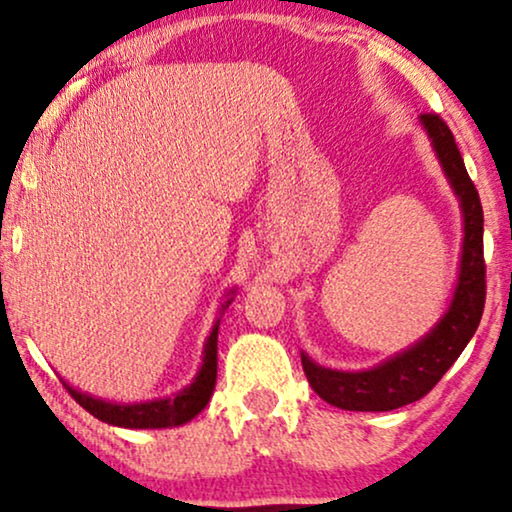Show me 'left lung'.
I'll list each match as a JSON object with an SVG mask.
<instances>
[{"label": "left lung", "mask_w": 512, "mask_h": 512, "mask_svg": "<svg viewBox=\"0 0 512 512\" xmlns=\"http://www.w3.org/2000/svg\"><path fill=\"white\" fill-rule=\"evenodd\" d=\"M421 124L433 141V150L440 159L444 176L449 178L451 188L461 202L463 249L459 282H456L449 310L430 329V334L404 353H397L376 367L364 371L327 369L301 353L308 383L324 402L334 404L338 409L390 411L421 400L437 386V381L447 374L451 364L459 360L482 320L487 280H484V216L480 195H477L475 183L470 181L454 134L444 124V119L435 112H426L421 115Z\"/></svg>", "instance_id": "8db88e82"}]
</instances>
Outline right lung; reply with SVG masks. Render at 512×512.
Segmentation results:
<instances>
[{
  "label": "right lung",
  "mask_w": 512,
  "mask_h": 512,
  "mask_svg": "<svg viewBox=\"0 0 512 512\" xmlns=\"http://www.w3.org/2000/svg\"><path fill=\"white\" fill-rule=\"evenodd\" d=\"M230 294H235V289H230ZM232 301V298H230ZM230 301H225L223 308H228ZM218 324L216 320L214 329L204 343V357L202 367H199L195 381L190 383L188 388H183L181 393L174 397H162V400L152 402H136V404H115L98 400V397H91L86 393H79V390L68 388V393L79 402V407H84L89 414L101 418L103 423H110V426L119 428H171V426H183L190 418H195L199 411L207 407L211 395H214L216 386V367H218Z\"/></svg>",
  "instance_id": "obj_1"
}]
</instances>
